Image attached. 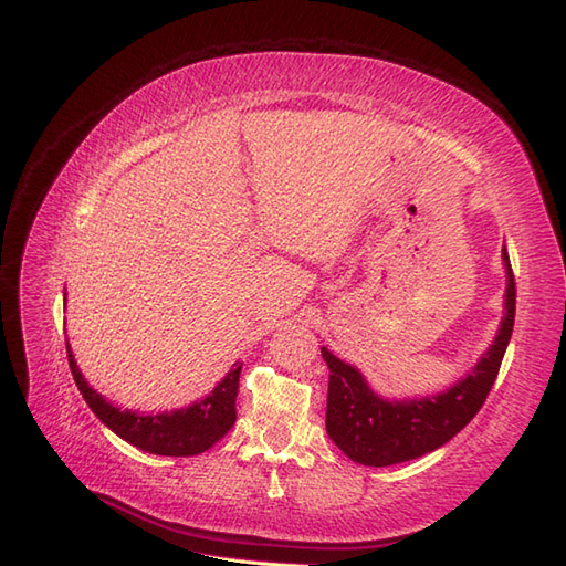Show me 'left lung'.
Returning a JSON list of instances; mask_svg holds the SVG:
<instances>
[{
	"instance_id": "8db88e82",
	"label": "left lung",
	"mask_w": 566,
	"mask_h": 566,
	"mask_svg": "<svg viewBox=\"0 0 566 566\" xmlns=\"http://www.w3.org/2000/svg\"><path fill=\"white\" fill-rule=\"evenodd\" d=\"M503 260L509 272L506 316L501 321L496 340L482 363L444 394L420 401L389 403L375 396L355 367L321 347L331 369L326 430L353 462L389 467L416 460L450 442L479 413L499 377L515 321V276L506 250Z\"/></svg>"
}]
</instances>
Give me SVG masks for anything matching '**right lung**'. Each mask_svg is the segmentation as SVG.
I'll list each match as a JSON object with an SVG mask.
<instances>
[{"mask_svg":"<svg viewBox=\"0 0 566 566\" xmlns=\"http://www.w3.org/2000/svg\"><path fill=\"white\" fill-rule=\"evenodd\" d=\"M67 363L70 371L75 377V384L84 401L94 411L106 428H112L118 438L136 444L150 454L163 457H189L209 450L211 444L219 442L228 430L235 423V396H238V379L240 367L235 365L223 381L216 387L207 399L199 403L182 408V411L158 413V416H140L134 411H122L112 406L102 394L94 391L84 381L82 371L77 369L75 357L67 345Z\"/></svg>","mask_w":566,"mask_h":566,"instance_id":"right-lung-1","label":"right lung"}]
</instances>
